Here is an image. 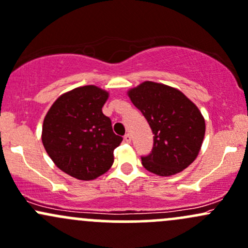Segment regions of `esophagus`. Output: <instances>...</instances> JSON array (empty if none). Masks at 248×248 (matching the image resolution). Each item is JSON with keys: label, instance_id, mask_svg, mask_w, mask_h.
<instances>
[{"label": "esophagus", "instance_id": "34e87169", "mask_svg": "<svg viewBox=\"0 0 248 248\" xmlns=\"http://www.w3.org/2000/svg\"><path fill=\"white\" fill-rule=\"evenodd\" d=\"M124 142L125 143H130L131 142V136H130L129 134H126L124 136Z\"/></svg>", "mask_w": 248, "mask_h": 248}]
</instances>
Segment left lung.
<instances>
[{
  "mask_svg": "<svg viewBox=\"0 0 248 248\" xmlns=\"http://www.w3.org/2000/svg\"><path fill=\"white\" fill-rule=\"evenodd\" d=\"M154 134V146L142 157L146 170L171 176L190 166L203 142L206 124L198 106L174 87L144 81L127 92Z\"/></svg>",
  "mask_w": 248,
  "mask_h": 248,
  "instance_id": "8db88e82",
  "label": "left lung"
}]
</instances>
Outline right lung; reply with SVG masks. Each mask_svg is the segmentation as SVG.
Segmentation results:
<instances>
[{
    "label": "right lung",
    "mask_w": 248,
    "mask_h": 248,
    "mask_svg": "<svg viewBox=\"0 0 248 248\" xmlns=\"http://www.w3.org/2000/svg\"><path fill=\"white\" fill-rule=\"evenodd\" d=\"M108 92L94 85L61 94L42 125V144L54 164L82 181L105 174L113 163V150L123 138L113 132L102 108Z\"/></svg>",
    "instance_id": "obj_1"
}]
</instances>
